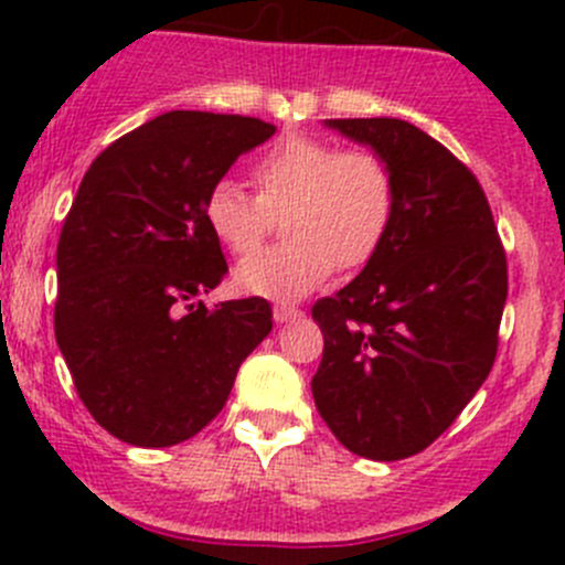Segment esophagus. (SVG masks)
Wrapping results in <instances>:
<instances>
[{
    "label": "esophagus",
    "mask_w": 565,
    "mask_h": 565,
    "mask_svg": "<svg viewBox=\"0 0 565 565\" xmlns=\"http://www.w3.org/2000/svg\"><path fill=\"white\" fill-rule=\"evenodd\" d=\"M303 317V311L300 309H295V306H287V303H278L276 309H273V319H276V322H295V319H300Z\"/></svg>",
    "instance_id": "1"
}]
</instances>
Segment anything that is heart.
Segmentation results:
<instances>
[{
    "instance_id": "b5f03b06",
    "label": "heart",
    "mask_w": 565,
    "mask_h": 565,
    "mask_svg": "<svg viewBox=\"0 0 565 565\" xmlns=\"http://www.w3.org/2000/svg\"><path fill=\"white\" fill-rule=\"evenodd\" d=\"M250 182L256 199L237 182H215L204 196V224L230 254L243 256L284 215L289 243L248 256L235 270L237 287L256 298H303L335 267L366 265L388 235L393 177L388 163L369 150L289 136L256 158Z\"/></svg>"
}]
</instances>
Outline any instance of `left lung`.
Segmentation results:
<instances>
[{"instance_id": "8db88e82", "label": "left lung", "mask_w": 565, "mask_h": 565, "mask_svg": "<svg viewBox=\"0 0 565 565\" xmlns=\"http://www.w3.org/2000/svg\"><path fill=\"white\" fill-rule=\"evenodd\" d=\"M393 177L383 246L311 317L324 350L311 393L324 424L374 461L424 451L492 372L509 295L498 226L476 174L393 117L324 119Z\"/></svg>"}]
</instances>
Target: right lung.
Returning a JSON list of instances; mask_svg holds the SVG:
<instances>
[{"label":"right lung","mask_w":565,"mask_h":565,"mask_svg":"<svg viewBox=\"0 0 565 565\" xmlns=\"http://www.w3.org/2000/svg\"><path fill=\"white\" fill-rule=\"evenodd\" d=\"M276 125L167 111L108 145L56 246L54 333L78 396L117 440L169 448L202 431L273 330L265 298L199 300L226 276L204 196Z\"/></svg>","instance_id":"add662e5"}]
</instances>
